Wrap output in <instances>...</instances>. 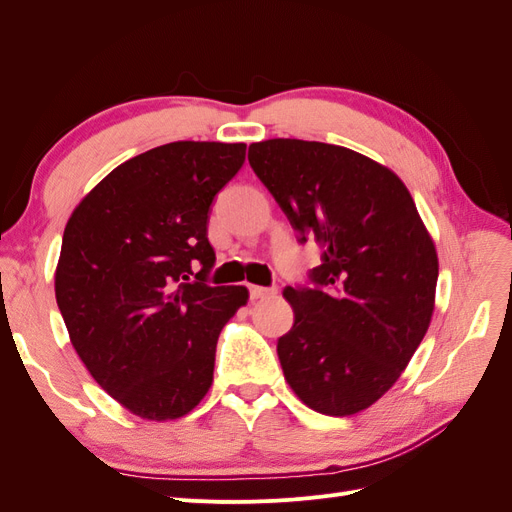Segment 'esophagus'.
<instances>
[{
    "mask_svg": "<svg viewBox=\"0 0 512 512\" xmlns=\"http://www.w3.org/2000/svg\"><path fill=\"white\" fill-rule=\"evenodd\" d=\"M277 290L275 288H265V286H250V297L252 299H267L273 297Z\"/></svg>",
    "mask_w": 512,
    "mask_h": 512,
    "instance_id": "1",
    "label": "esophagus"
}]
</instances>
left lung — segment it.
I'll return each instance as SVG.
<instances>
[{
	"label": "left lung",
	"mask_w": 512,
	"mask_h": 512,
	"mask_svg": "<svg viewBox=\"0 0 512 512\" xmlns=\"http://www.w3.org/2000/svg\"><path fill=\"white\" fill-rule=\"evenodd\" d=\"M247 160L322 265L286 286L292 329L277 339L286 382L329 416L369 408L391 389L429 329L438 254L393 170L346 147L271 138Z\"/></svg>",
	"instance_id": "1"
}]
</instances>
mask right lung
I'll return each instance as SVG.
<instances>
[{"label":"right lung","mask_w":512,"mask_h":512,"mask_svg":"<svg viewBox=\"0 0 512 512\" xmlns=\"http://www.w3.org/2000/svg\"><path fill=\"white\" fill-rule=\"evenodd\" d=\"M243 143L177 141L119 164L70 215L55 297L70 342L102 389L147 421H173L213 382L224 324L245 286H209L215 194Z\"/></svg>","instance_id":"obj_1"}]
</instances>
